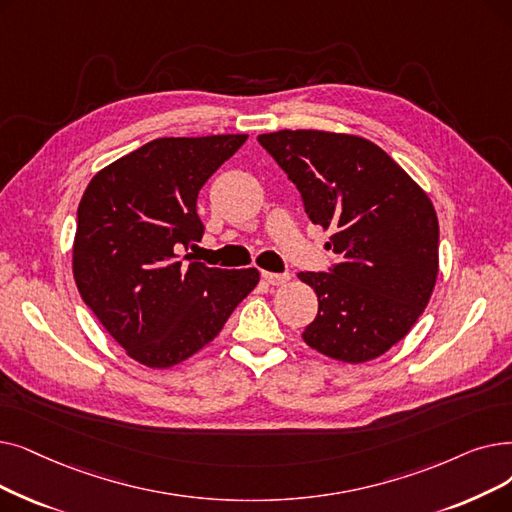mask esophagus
I'll use <instances>...</instances> for the list:
<instances>
[{"mask_svg": "<svg viewBox=\"0 0 512 512\" xmlns=\"http://www.w3.org/2000/svg\"><path fill=\"white\" fill-rule=\"evenodd\" d=\"M261 278L268 284H274V286L286 284L288 280H291V276H288V274H274V272H261Z\"/></svg>", "mask_w": 512, "mask_h": 512, "instance_id": "34e87169", "label": "esophagus"}]
</instances>
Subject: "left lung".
Masks as SVG:
<instances>
[{
	"mask_svg": "<svg viewBox=\"0 0 512 512\" xmlns=\"http://www.w3.org/2000/svg\"><path fill=\"white\" fill-rule=\"evenodd\" d=\"M282 167L314 224L332 230L328 272H301L318 295L303 341L362 364L402 341L425 311L439 272L433 203L389 154L347 133L282 129L257 138Z\"/></svg>",
	"mask_w": 512,
	"mask_h": 512,
	"instance_id": "obj_1",
	"label": "left lung"
}]
</instances>
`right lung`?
Masks as SVG:
<instances>
[{
    "mask_svg": "<svg viewBox=\"0 0 512 512\" xmlns=\"http://www.w3.org/2000/svg\"><path fill=\"white\" fill-rule=\"evenodd\" d=\"M244 133L159 138L98 171L77 209L79 295L129 358L169 368L211 343L259 272L189 265L203 238L198 190L247 142Z\"/></svg>",
    "mask_w": 512,
    "mask_h": 512,
    "instance_id": "right-lung-1",
    "label": "right lung"
}]
</instances>
